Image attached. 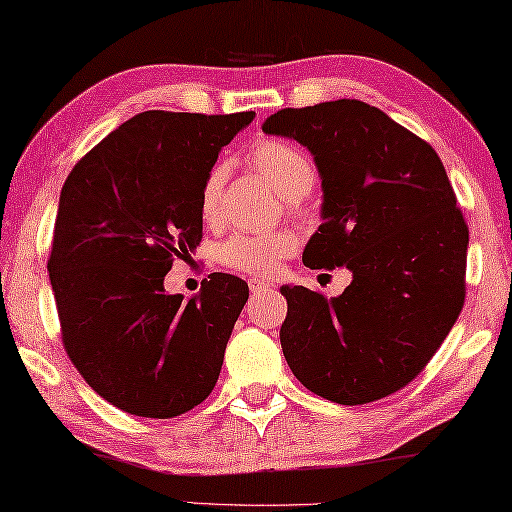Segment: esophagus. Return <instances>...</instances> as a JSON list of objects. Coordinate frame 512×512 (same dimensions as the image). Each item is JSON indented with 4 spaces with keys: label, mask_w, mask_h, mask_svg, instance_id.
<instances>
[{
    "label": "esophagus",
    "mask_w": 512,
    "mask_h": 512,
    "mask_svg": "<svg viewBox=\"0 0 512 512\" xmlns=\"http://www.w3.org/2000/svg\"><path fill=\"white\" fill-rule=\"evenodd\" d=\"M248 287H250V292H253V294L273 292V285H269V282H264V280H257V278H250Z\"/></svg>",
    "instance_id": "1"
}]
</instances>
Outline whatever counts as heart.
<instances>
[{"label": "heart", "mask_w": 512, "mask_h": 512, "mask_svg": "<svg viewBox=\"0 0 512 512\" xmlns=\"http://www.w3.org/2000/svg\"><path fill=\"white\" fill-rule=\"evenodd\" d=\"M248 163L271 183L282 200L292 195L303 197L310 190L312 181H315V167H312L310 158L299 147L285 140L266 137V140L255 142L248 151ZM223 183V167H211L200 193V211L204 220H213V216H216ZM292 248L294 241L287 232L236 234L220 246L218 255L220 262L234 271L253 273V276H271L278 269L280 259L292 253Z\"/></svg>", "instance_id": "obj_1"}]
</instances>
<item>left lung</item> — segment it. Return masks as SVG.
<instances>
[{"mask_svg": "<svg viewBox=\"0 0 512 512\" xmlns=\"http://www.w3.org/2000/svg\"><path fill=\"white\" fill-rule=\"evenodd\" d=\"M266 135L303 144L322 179L310 269L345 266L335 299L282 285V354L308 391L365 404L407 386L464 305L469 230L437 151L363 101L285 108Z\"/></svg>", "mask_w": 512, "mask_h": 512, "instance_id": "obj_1", "label": "left lung"}]
</instances>
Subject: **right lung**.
<instances>
[{"label":"right lung","instance_id":"1","mask_svg":"<svg viewBox=\"0 0 512 512\" xmlns=\"http://www.w3.org/2000/svg\"><path fill=\"white\" fill-rule=\"evenodd\" d=\"M253 119L140 112L61 188L48 259L61 340L87 384L128 414L179 416L216 386L248 285L211 273L183 301L165 276L202 241V183Z\"/></svg>","mask_w":512,"mask_h":512}]
</instances>
